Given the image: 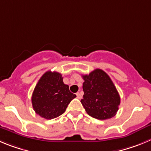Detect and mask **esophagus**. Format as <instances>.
Instances as JSON below:
<instances>
[{
    "mask_svg": "<svg viewBox=\"0 0 151 151\" xmlns=\"http://www.w3.org/2000/svg\"><path fill=\"white\" fill-rule=\"evenodd\" d=\"M76 95H77V99H81V98H82V95H81V92H77V93H76Z\"/></svg>",
    "mask_w": 151,
    "mask_h": 151,
    "instance_id": "obj_1",
    "label": "esophagus"
}]
</instances>
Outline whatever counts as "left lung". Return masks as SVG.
<instances>
[{"instance_id":"obj_1","label":"left lung","mask_w":151,"mask_h":151,"mask_svg":"<svg viewBox=\"0 0 151 151\" xmlns=\"http://www.w3.org/2000/svg\"><path fill=\"white\" fill-rule=\"evenodd\" d=\"M83 79V108L89 116L98 119H107L116 115L120 97L109 76L101 69H96Z\"/></svg>"}]
</instances>
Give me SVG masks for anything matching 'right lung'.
Masks as SVG:
<instances>
[{"label": "right lung", "mask_w": 151, "mask_h": 151, "mask_svg": "<svg viewBox=\"0 0 151 151\" xmlns=\"http://www.w3.org/2000/svg\"><path fill=\"white\" fill-rule=\"evenodd\" d=\"M75 97L69 90L68 85L63 83L62 74L49 70L37 83L32 102L36 114L44 119H52L62 115Z\"/></svg>", "instance_id": "add662e5"}]
</instances>
